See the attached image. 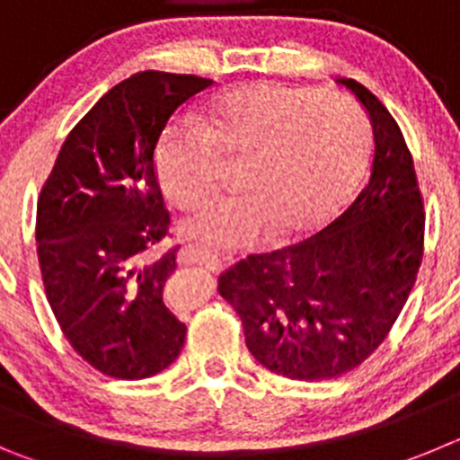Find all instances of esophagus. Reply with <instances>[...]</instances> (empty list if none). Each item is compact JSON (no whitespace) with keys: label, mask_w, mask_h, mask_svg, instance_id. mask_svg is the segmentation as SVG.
I'll return each instance as SVG.
<instances>
[{"label":"esophagus","mask_w":460,"mask_h":460,"mask_svg":"<svg viewBox=\"0 0 460 460\" xmlns=\"http://www.w3.org/2000/svg\"><path fill=\"white\" fill-rule=\"evenodd\" d=\"M179 263L204 265V268L213 270V272H217V270L222 268V261L217 259V256L208 254V252L197 247V244H186V247H181V252H179Z\"/></svg>","instance_id":"obj_1"}]
</instances>
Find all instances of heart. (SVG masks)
Listing matches in <instances>:
<instances>
[{"instance_id":"b5f03b06","label":"heart","mask_w":460,"mask_h":460,"mask_svg":"<svg viewBox=\"0 0 460 460\" xmlns=\"http://www.w3.org/2000/svg\"><path fill=\"white\" fill-rule=\"evenodd\" d=\"M367 119L338 94L250 84L217 94L204 115H179L161 133L156 172L174 204L190 206L216 186L220 156H244L243 190L197 206L186 234L240 247L272 229L290 234L327 216L366 156Z\"/></svg>"}]
</instances>
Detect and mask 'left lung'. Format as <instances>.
I'll return each instance as SVG.
<instances>
[{
  "instance_id": "left-lung-1",
  "label": "left lung",
  "mask_w": 460,
  "mask_h": 460,
  "mask_svg": "<svg viewBox=\"0 0 460 460\" xmlns=\"http://www.w3.org/2000/svg\"><path fill=\"white\" fill-rule=\"evenodd\" d=\"M367 111L375 152L367 181L302 243L250 254L220 277L261 366L288 379H336L393 329L418 279L424 204L402 128L375 94L341 79Z\"/></svg>"
}]
</instances>
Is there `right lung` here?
Instances as JSON below:
<instances>
[{
	"label": "right lung",
	"mask_w": 460,
	"mask_h": 460,
	"mask_svg": "<svg viewBox=\"0 0 460 460\" xmlns=\"http://www.w3.org/2000/svg\"><path fill=\"white\" fill-rule=\"evenodd\" d=\"M213 84L138 72L81 118L38 197L36 244L45 295L81 358L113 379H147L177 358L186 324L163 302L177 247L154 167L167 119Z\"/></svg>",
	"instance_id": "add662e5"
}]
</instances>
